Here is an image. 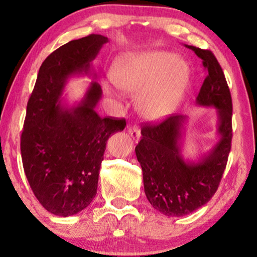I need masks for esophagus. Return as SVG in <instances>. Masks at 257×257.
Returning a JSON list of instances; mask_svg holds the SVG:
<instances>
[{"label":"esophagus","mask_w":257,"mask_h":257,"mask_svg":"<svg viewBox=\"0 0 257 257\" xmlns=\"http://www.w3.org/2000/svg\"><path fill=\"white\" fill-rule=\"evenodd\" d=\"M128 133L129 135L133 138V140L135 141V143H138L139 139H140V128H139L138 125H129L128 126Z\"/></svg>","instance_id":"obj_1"}]
</instances>
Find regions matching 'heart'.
I'll return each instance as SVG.
<instances>
[{"instance_id": "b5f03b06", "label": "heart", "mask_w": 257, "mask_h": 257, "mask_svg": "<svg viewBox=\"0 0 257 257\" xmlns=\"http://www.w3.org/2000/svg\"><path fill=\"white\" fill-rule=\"evenodd\" d=\"M111 77L125 94L138 95V110L144 118L157 122L178 108L190 82V69L172 52L149 51L119 58Z\"/></svg>"}]
</instances>
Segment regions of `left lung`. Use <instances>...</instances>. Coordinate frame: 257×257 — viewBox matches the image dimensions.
<instances>
[{
	"label": "left lung",
	"instance_id": "obj_1",
	"mask_svg": "<svg viewBox=\"0 0 257 257\" xmlns=\"http://www.w3.org/2000/svg\"><path fill=\"white\" fill-rule=\"evenodd\" d=\"M208 71L196 104L217 111L219 141L198 161H185L181 153L186 116L173 114L158 124H145L135 147L143 169L145 194L166 216H184L210 200L225 172L232 141V98L225 75L208 49L187 46Z\"/></svg>",
	"mask_w": 257,
	"mask_h": 257
}]
</instances>
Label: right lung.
<instances>
[{
  "label": "right lung",
  "mask_w": 257,
  "mask_h": 257,
  "mask_svg": "<svg viewBox=\"0 0 257 257\" xmlns=\"http://www.w3.org/2000/svg\"><path fill=\"white\" fill-rule=\"evenodd\" d=\"M108 38L102 35L70 41L47 57L26 107L22 138L23 167L38 202L49 213L71 216L90 204L111 134L125 119L96 113L101 87L91 81L84 98L69 106L61 95L67 79L89 75L91 61Z\"/></svg>",
  "instance_id": "obj_1"
}]
</instances>
